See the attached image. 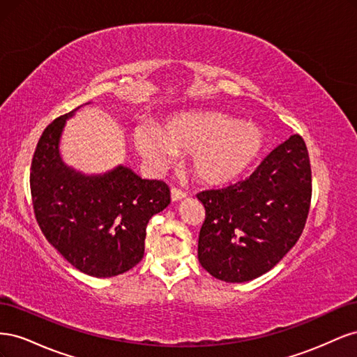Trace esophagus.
Listing matches in <instances>:
<instances>
[{
	"instance_id": "1",
	"label": "esophagus",
	"mask_w": 357,
	"mask_h": 357,
	"mask_svg": "<svg viewBox=\"0 0 357 357\" xmlns=\"http://www.w3.org/2000/svg\"><path fill=\"white\" fill-rule=\"evenodd\" d=\"M183 198H186V192L181 190L178 188H172L171 189V199L172 201H180Z\"/></svg>"
}]
</instances>
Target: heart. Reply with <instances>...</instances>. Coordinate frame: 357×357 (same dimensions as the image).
Instances as JSON below:
<instances>
[{
	"label": "heart",
	"mask_w": 357,
	"mask_h": 357,
	"mask_svg": "<svg viewBox=\"0 0 357 357\" xmlns=\"http://www.w3.org/2000/svg\"><path fill=\"white\" fill-rule=\"evenodd\" d=\"M134 142L142 156L156 168H165L177 152L192 153L193 174L207 185H225L240 177L261 153L264 134L252 123L219 112L183 113L164 129L144 125L135 129Z\"/></svg>",
	"instance_id": "heart-1"
}]
</instances>
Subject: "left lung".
<instances>
[{"instance_id":"1","label":"left lung","mask_w":357,"mask_h":357,"mask_svg":"<svg viewBox=\"0 0 357 357\" xmlns=\"http://www.w3.org/2000/svg\"><path fill=\"white\" fill-rule=\"evenodd\" d=\"M311 192L308 150L304 138L294 134L250 177L197 193L205 208L198 240L201 266L226 283L268 273L304 231Z\"/></svg>"}]
</instances>
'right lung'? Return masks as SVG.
Instances as JSON below:
<instances>
[{
    "instance_id": "obj_1",
    "label": "right lung",
    "mask_w": 357,
    "mask_h": 357,
    "mask_svg": "<svg viewBox=\"0 0 357 357\" xmlns=\"http://www.w3.org/2000/svg\"><path fill=\"white\" fill-rule=\"evenodd\" d=\"M73 112L55 119L38 139L29 171L32 207L46 240L74 268L114 277L143 259L147 223L169 204V188L125 167L84 177L63 165L58 143Z\"/></svg>"
}]
</instances>
